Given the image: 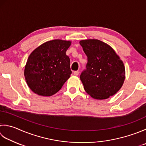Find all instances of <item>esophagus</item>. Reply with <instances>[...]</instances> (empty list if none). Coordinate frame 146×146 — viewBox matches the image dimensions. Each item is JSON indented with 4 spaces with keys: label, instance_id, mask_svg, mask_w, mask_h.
<instances>
[{
    "label": "esophagus",
    "instance_id": "esophagus-1",
    "mask_svg": "<svg viewBox=\"0 0 146 146\" xmlns=\"http://www.w3.org/2000/svg\"><path fill=\"white\" fill-rule=\"evenodd\" d=\"M74 75H76V76L78 75H79V71H74Z\"/></svg>",
    "mask_w": 146,
    "mask_h": 146
}]
</instances>
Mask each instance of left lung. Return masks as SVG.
<instances>
[{
  "label": "left lung",
  "mask_w": 146,
  "mask_h": 146,
  "mask_svg": "<svg viewBox=\"0 0 146 146\" xmlns=\"http://www.w3.org/2000/svg\"><path fill=\"white\" fill-rule=\"evenodd\" d=\"M80 44L88 60L86 69L80 75L85 90L99 100L115 95L125 78V68L120 58L112 47L99 40H82Z\"/></svg>",
  "instance_id": "obj_1"
}]
</instances>
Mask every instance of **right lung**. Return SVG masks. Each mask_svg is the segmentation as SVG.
Segmentation results:
<instances>
[{
	"mask_svg": "<svg viewBox=\"0 0 146 146\" xmlns=\"http://www.w3.org/2000/svg\"><path fill=\"white\" fill-rule=\"evenodd\" d=\"M71 41L56 39L44 43L30 54L25 68L27 85L34 93L51 96L61 89L72 71L66 52Z\"/></svg>",
	"mask_w": 146,
	"mask_h": 146,
	"instance_id": "right-lung-1",
	"label": "right lung"
}]
</instances>
